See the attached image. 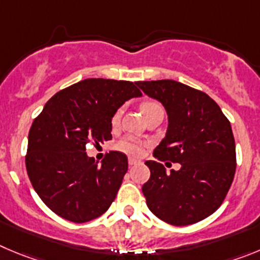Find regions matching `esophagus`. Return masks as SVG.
I'll return each mask as SVG.
<instances>
[{
  "instance_id": "34e87169",
  "label": "esophagus",
  "mask_w": 260,
  "mask_h": 260,
  "mask_svg": "<svg viewBox=\"0 0 260 260\" xmlns=\"http://www.w3.org/2000/svg\"><path fill=\"white\" fill-rule=\"evenodd\" d=\"M137 163H138V160L135 159V157H129V159H128V164H129V166H135V164Z\"/></svg>"
}]
</instances>
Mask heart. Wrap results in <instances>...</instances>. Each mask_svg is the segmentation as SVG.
Listing matches in <instances>:
<instances>
[{
	"label": "heart",
	"instance_id": "b5f03b06",
	"mask_svg": "<svg viewBox=\"0 0 260 260\" xmlns=\"http://www.w3.org/2000/svg\"><path fill=\"white\" fill-rule=\"evenodd\" d=\"M154 109H161V106H160L157 103H155V101H145V103L141 105L142 114L147 113V111L150 110H154ZM120 114H122V110H116L115 113H114L113 118H111V123H113L114 125H116L119 123ZM116 147H118L120 151L127 152V154L141 155L142 151H144L145 144L142 141H140V140H137V138L127 137L119 142V144L116 145Z\"/></svg>",
	"mask_w": 260,
	"mask_h": 260
}]
</instances>
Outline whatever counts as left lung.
Masks as SVG:
<instances>
[{
    "label": "left lung",
    "instance_id": "left-lung-1",
    "mask_svg": "<svg viewBox=\"0 0 260 260\" xmlns=\"http://www.w3.org/2000/svg\"><path fill=\"white\" fill-rule=\"evenodd\" d=\"M159 101L168 128L154 156L147 160L150 179L142 186L149 209L173 225H188L220 207L236 171V146L229 119L207 93L172 79L137 82ZM181 164L167 174L160 161Z\"/></svg>",
    "mask_w": 260,
    "mask_h": 260
}]
</instances>
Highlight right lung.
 Here are the masks:
<instances>
[{
	"label": "right lung",
	"mask_w": 260,
	"mask_h": 260,
	"mask_svg": "<svg viewBox=\"0 0 260 260\" xmlns=\"http://www.w3.org/2000/svg\"><path fill=\"white\" fill-rule=\"evenodd\" d=\"M141 96L132 82L89 78L46 103L29 131L25 166L31 186L53 213L84 223L109 209L128 171V159L110 151L99 166L86 147L111 140L114 113Z\"/></svg>",
	"instance_id": "1"
}]
</instances>
